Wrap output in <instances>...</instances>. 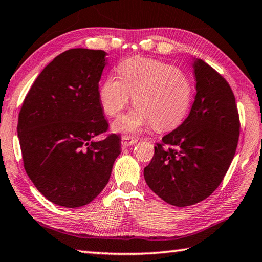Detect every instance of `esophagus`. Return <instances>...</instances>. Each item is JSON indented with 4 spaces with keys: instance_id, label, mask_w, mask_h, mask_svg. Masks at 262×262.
<instances>
[{
    "instance_id": "34e87169",
    "label": "esophagus",
    "mask_w": 262,
    "mask_h": 262,
    "mask_svg": "<svg viewBox=\"0 0 262 262\" xmlns=\"http://www.w3.org/2000/svg\"><path fill=\"white\" fill-rule=\"evenodd\" d=\"M138 139L136 138H133V136H128V135H124L121 138V144L122 147H129L133 146V144L138 143Z\"/></svg>"
}]
</instances>
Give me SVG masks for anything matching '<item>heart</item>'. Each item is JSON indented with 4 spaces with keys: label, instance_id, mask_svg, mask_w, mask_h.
<instances>
[{
    "label": "heart",
    "instance_id": "b5f03b06",
    "mask_svg": "<svg viewBox=\"0 0 262 262\" xmlns=\"http://www.w3.org/2000/svg\"><path fill=\"white\" fill-rule=\"evenodd\" d=\"M119 78L108 77L99 87L103 111L118 116L130 103L135 108L115 120L116 133H139L152 123L159 130L176 127L185 118L192 98L188 74L176 66L144 57L128 58L119 65Z\"/></svg>",
    "mask_w": 262,
    "mask_h": 262
}]
</instances>
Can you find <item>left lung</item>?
<instances>
[{"mask_svg": "<svg viewBox=\"0 0 262 262\" xmlns=\"http://www.w3.org/2000/svg\"><path fill=\"white\" fill-rule=\"evenodd\" d=\"M192 68L196 97L188 118L157 143L143 172L157 196L180 207L202 202L222 183L240 129L228 82L199 58H194Z\"/></svg>", "mask_w": 262, "mask_h": 262, "instance_id": "8db88e82", "label": "left lung"}]
</instances>
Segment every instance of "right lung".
<instances>
[{
	"label": "right lung",
	"instance_id": "add662e5",
	"mask_svg": "<svg viewBox=\"0 0 262 262\" xmlns=\"http://www.w3.org/2000/svg\"><path fill=\"white\" fill-rule=\"evenodd\" d=\"M106 56L89 49L57 56L37 77L19 112L24 169L37 190L59 206L92 202L121 152L119 135L94 141L108 127L98 94Z\"/></svg>",
	"mask_w": 262,
	"mask_h": 262
}]
</instances>
